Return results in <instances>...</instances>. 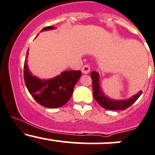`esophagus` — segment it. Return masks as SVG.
Segmentation results:
<instances>
[{
	"label": "esophagus",
	"mask_w": 155,
	"mask_h": 155,
	"mask_svg": "<svg viewBox=\"0 0 155 155\" xmlns=\"http://www.w3.org/2000/svg\"><path fill=\"white\" fill-rule=\"evenodd\" d=\"M81 71H82L83 74H88L90 71V67L87 65H84L82 68V69H81Z\"/></svg>",
	"instance_id": "34e87169"
}]
</instances>
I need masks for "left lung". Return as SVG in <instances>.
I'll list each match as a JSON object with an SVG mask.
<instances>
[{"label":"left lung","mask_w":155,"mask_h":155,"mask_svg":"<svg viewBox=\"0 0 155 155\" xmlns=\"http://www.w3.org/2000/svg\"><path fill=\"white\" fill-rule=\"evenodd\" d=\"M90 76L93 81V97L101 106L107 110H125L126 108H129L132 104L134 103L142 93V91H139L130 99H123V100H116V99H111L105 96L101 89L100 84H99V73L93 71H92Z\"/></svg>","instance_id":"obj_1"}]
</instances>
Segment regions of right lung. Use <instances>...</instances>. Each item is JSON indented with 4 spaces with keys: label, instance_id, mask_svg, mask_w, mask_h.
Returning <instances> with one entry per match:
<instances>
[{
    "label": "right lung",
    "instance_id": "add662e5",
    "mask_svg": "<svg viewBox=\"0 0 155 155\" xmlns=\"http://www.w3.org/2000/svg\"><path fill=\"white\" fill-rule=\"evenodd\" d=\"M56 29L53 26L45 27L41 31ZM24 64V80L28 90L38 103L49 108L65 105L72 95L76 83L81 76V71H65L53 78L41 80L31 74L27 64L28 50Z\"/></svg>",
    "mask_w": 155,
    "mask_h": 155
}]
</instances>
